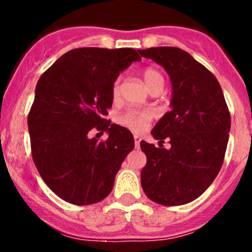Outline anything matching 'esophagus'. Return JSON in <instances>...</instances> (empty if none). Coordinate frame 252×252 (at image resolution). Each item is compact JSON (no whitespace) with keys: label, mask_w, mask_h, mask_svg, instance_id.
Returning a JSON list of instances; mask_svg holds the SVG:
<instances>
[{"label":"esophagus","mask_w":252,"mask_h":252,"mask_svg":"<svg viewBox=\"0 0 252 252\" xmlns=\"http://www.w3.org/2000/svg\"><path fill=\"white\" fill-rule=\"evenodd\" d=\"M140 141H141L140 136L134 135V144H135V149H139V147H140Z\"/></svg>","instance_id":"1"}]
</instances>
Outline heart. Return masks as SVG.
Here are the masks:
<instances>
[{
	"mask_svg": "<svg viewBox=\"0 0 252 252\" xmlns=\"http://www.w3.org/2000/svg\"><path fill=\"white\" fill-rule=\"evenodd\" d=\"M142 78H144L145 84L149 88V90H151L154 86L158 85V84H163L164 79L163 75L158 72L155 68H146V69L142 72ZM119 83L121 80L117 79L113 84V89H112V93L113 96L116 97L119 93ZM152 114L147 111H126L124 113H122L118 117V123L121 126H126V128L131 129L134 131H142L144 129H146V126H149V123L151 122Z\"/></svg>",
	"mask_w": 252,
	"mask_h": 252,
	"instance_id": "1",
	"label": "heart"
}]
</instances>
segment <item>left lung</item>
<instances>
[{
    "label": "left lung",
    "instance_id": "8db88e82",
    "mask_svg": "<svg viewBox=\"0 0 252 252\" xmlns=\"http://www.w3.org/2000/svg\"><path fill=\"white\" fill-rule=\"evenodd\" d=\"M138 51L162 65L172 83L171 111L151 131L159 144L168 139L171 149L141 141L147 158L141 187L159 205L188 204L212 184L223 164L230 130L224 95L215 75L184 50Z\"/></svg>",
    "mask_w": 252,
    "mask_h": 252
}]
</instances>
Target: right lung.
<instances>
[{
	"label": "right lung",
	"mask_w": 252,
	"mask_h": 252,
	"mask_svg": "<svg viewBox=\"0 0 252 252\" xmlns=\"http://www.w3.org/2000/svg\"><path fill=\"white\" fill-rule=\"evenodd\" d=\"M140 60L133 48H75L37 81L28 116L32 159L47 187L64 201L96 204L113 189L134 138L103 117L112 107L119 73ZM94 128L107 131L108 140L90 138Z\"/></svg>",
	"instance_id": "add662e5"
}]
</instances>
